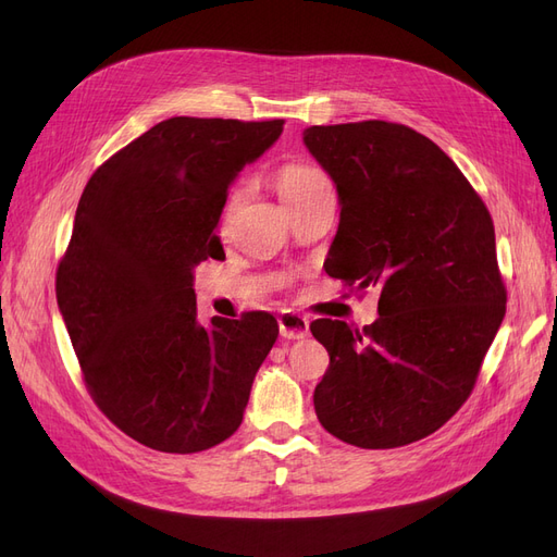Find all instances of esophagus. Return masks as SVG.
Segmentation results:
<instances>
[{
  "label": "esophagus",
  "mask_w": 557,
  "mask_h": 557,
  "mask_svg": "<svg viewBox=\"0 0 557 557\" xmlns=\"http://www.w3.org/2000/svg\"><path fill=\"white\" fill-rule=\"evenodd\" d=\"M278 332L283 338H304L309 336V320L295 311H285L278 315Z\"/></svg>",
  "instance_id": "34e87169"
}]
</instances>
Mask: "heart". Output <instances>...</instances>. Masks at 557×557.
I'll return each mask as SVG.
<instances>
[{"mask_svg":"<svg viewBox=\"0 0 557 557\" xmlns=\"http://www.w3.org/2000/svg\"><path fill=\"white\" fill-rule=\"evenodd\" d=\"M276 190L281 200L287 207H295L297 202L306 200L309 196L318 194L320 188H330V177L324 175V172L311 163H285L276 170V177H274ZM244 196V186L237 184L233 190H230L225 205H223V223L227 221V216L235 212V207L239 205Z\"/></svg>","mask_w":557,"mask_h":557,"instance_id":"heart-1","label":"heart"}]
</instances>
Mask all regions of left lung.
<instances>
[{
    "label": "left lung",
    "mask_w": 557,
    "mask_h": 557,
    "mask_svg": "<svg viewBox=\"0 0 557 557\" xmlns=\"http://www.w3.org/2000/svg\"><path fill=\"white\" fill-rule=\"evenodd\" d=\"M304 143L341 198L327 274L380 293V318L363 330L311 324L330 352L315 414L361 449L417 443L468 400L505 318L493 219L458 165L410 126H311Z\"/></svg>",
    "instance_id": "8db88e82"
}]
</instances>
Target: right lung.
<instances>
[{"mask_svg":"<svg viewBox=\"0 0 557 557\" xmlns=\"http://www.w3.org/2000/svg\"><path fill=\"white\" fill-rule=\"evenodd\" d=\"M283 120L172 117L89 177L54 290L91 400L136 443L196 454L244 417L276 318L198 322L196 267L225 258L216 225L237 172Z\"/></svg>","mask_w":557,"mask_h":557,"instance_id":"obj_1","label":"right lung"}]
</instances>
